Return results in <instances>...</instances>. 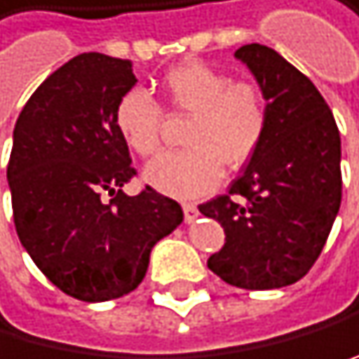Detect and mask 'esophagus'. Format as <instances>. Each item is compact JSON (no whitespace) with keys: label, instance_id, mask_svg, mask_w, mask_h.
<instances>
[{"label":"esophagus","instance_id":"obj_1","mask_svg":"<svg viewBox=\"0 0 359 359\" xmlns=\"http://www.w3.org/2000/svg\"><path fill=\"white\" fill-rule=\"evenodd\" d=\"M182 208H184V219H187V222H193L197 215H200V210H197L195 204H184Z\"/></svg>","mask_w":359,"mask_h":359}]
</instances>
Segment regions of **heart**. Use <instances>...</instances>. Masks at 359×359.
Masks as SVG:
<instances>
[{"instance_id":"b5f03b06","label":"heart","mask_w":359,"mask_h":359,"mask_svg":"<svg viewBox=\"0 0 359 359\" xmlns=\"http://www.w3.org/2000/svg\"><path fill=\"white\" fill-rule=\"evenodd\" d=\"M162 103L172 115H191L184 133L189 149L164 153L146 166L144 180L172 197H200L215 189L222 170L242 168L257 153L269 130L264 93L206 62H184L162 79ZM121 140L140 157L162 146L164 109L142 88H130L115 106Z\"/></svg>"}]
</instances>
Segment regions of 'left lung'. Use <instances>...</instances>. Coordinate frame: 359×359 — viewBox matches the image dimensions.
Here are the masks:
<instances>
[{
  "instance_id": "8db88e82",
  "label": "left lung",
  "mask_w": 359,
  "mask_h": 359,
  "mask_svg": "<svg viewBox=\"0 0 359 359\" xmlns=\"http://www.w3.org/2000/svg\"><path fill=\"white\" fill-rule=\"evenodd\" d=\"M235 57L264 93L269 130L229 193L200 204L226 235L208 269L238 289H282L316 264L340 210V130L320 90L282 55L246 43Z\"/></svg>"
}]
</instances>
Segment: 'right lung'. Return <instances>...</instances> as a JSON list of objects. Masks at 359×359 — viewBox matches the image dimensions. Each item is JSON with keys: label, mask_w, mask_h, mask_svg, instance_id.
Instances as JSON below:
<instances>
[{"label": "right lung", "mask_w": 359, "mask_h": 359, "mask_svg": "<svg viewBox=\"0 0 359 359\" xmlns=\"http://www.w3.org/2000/svg\"><path fill=\"white\" fill-rule=\"evenodd\" d=\"M135 81L130 60L81 53L30 95L13 130L6 175L19 242L81 302L135 291L151 248L184 219L182 206L151 187L133 197L121 191L137 170L115 106Z\"/></svg>", "instance_id": "obj_1"}]
</instances>
